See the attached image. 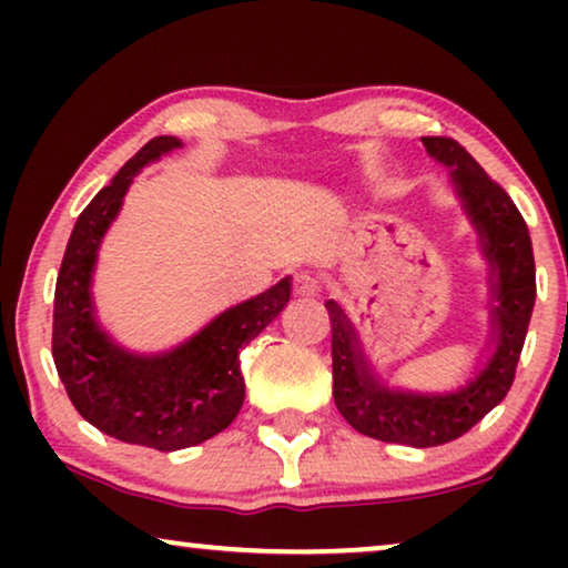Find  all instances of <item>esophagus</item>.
Masks as SVG:
<instances>
[{"instance_id": "1", "label": "esophagus", "mask_w": 568, "mask_h": 568, "mask_svg": "<svg viewBox=\"0 0 568 568\" xmlns=\"http://www.w3.org/2000/svg\"><path fill=\"white\" fill-rule=\"evenodd\" d=\"M321 292H323L321 278H317L315 274H310V271H300V274L294 276V294H297V297L313 300Z\"/></svg>"}]
</instances>
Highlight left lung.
Here are the masks:
<instances>
[{
  "mask_svg": "<svg viewBox=\"0 0 568 568\" xmlns=\"http://www.w3.org/2000/svg\"><path fill=\"white\" fill-rule=\"evenodd\" d=\"M426 152L453 170L455 191L480 235L491 266L496 352L476 379L455 393L424 395L390 390L369 369L352 321L338 302L328 300L333 400L359 434L410 447H437L470 432L515 383L527 325L535 305V258L527 224L499 183L455 139L422 136Z\"/></svg>",
  "mask_w": 568,
  "mask_h": 568,
  "instance_id": "8db88e82",
  "label": "left lung"
}]
</instances>
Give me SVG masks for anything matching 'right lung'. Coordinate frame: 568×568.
Here are the masks:
<instances>
[{"label":"right lung","mask_w":568,"mask_h":568,"mask_svg":"<svg viewBox=\"0 0 568 568\" xmlns=\"http://www.w3.org/2000/svg\"><path fill=\"white\" fill-rule=\"evenodd\" d=\"M175 146L181 139L154 136L84 206L53 294L51 352L72 406L108 437L160 453L201 445L227 429L245 398L240 348L282 313L292 292L290 278H282L165 354H131L100 331L90 294L100 240L139 170Z\"/></svg>","instance_id":"add662e5"}]
</instances>
